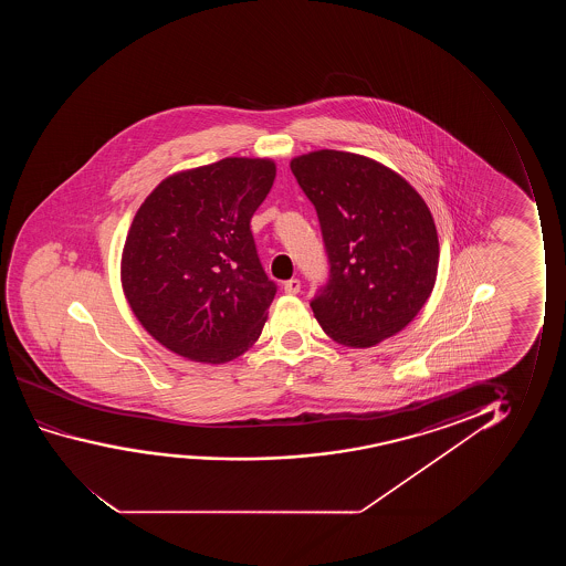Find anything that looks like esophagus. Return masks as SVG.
Here are the masks:
<instances>
[{"instance_id": "esophagus-1", "label": "esophagus", "mask_w": 566, "mask_h": 566, "mask_svg": "<svg viewBox=\"0 0 566 566\" xmlns=\"http://www.w3.org/2000/svg\"><path fill=\"white\" fill-rule=\"evenodd\" d=\"M300 290H302V282H300V280L292 279L284 282V292H286V294H300Z\"/></svg>"}]
</instances>
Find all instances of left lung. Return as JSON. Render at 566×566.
Returning a JSON list of instances; mask_svg holds the SVG:
<instances>
[{
  "mask_svg": "<svg viewBox=\"0 0 566 566\" xmlns=\"http://www.w3.org/2000/svg\"><path fill=\"white\" fill-rule=\"evenodd\" d=\"M317 210L328 280L311 300L334 342L369 348L400 333L431 295L439 266L433 217L387 166L342 150L290 164Z\"/></svg>",
  "mask_w": 566,
  "mask_h": 566,
  "instance_id": "left-lung-1",
  "label": "left lung"
}]
</instances>
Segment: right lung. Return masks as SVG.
<instances>
[{"mask_svg":"<svg viewBox=\"0 0 566 566\" xmlns=\"http://www.w3.org/2000/svg\"><path fill=\"white\" fill-rule=\"evenodd\" d=\"M274 178L272 160L224 158L164 179L140 205L122 284L135 317L166 348L226 364L259 338L276 284L249 224Z\"/></svg>","mask_w":566,"mask_h":566,"instance_id":"add662e5","label":"right lung"}]
</instances>
